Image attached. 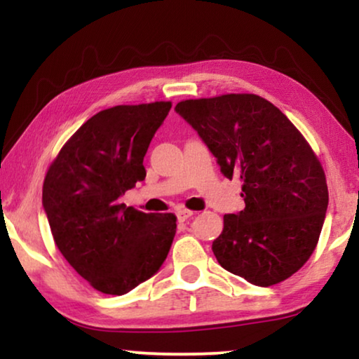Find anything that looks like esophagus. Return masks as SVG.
<instances>
[{
	"label": "esophagus",
	"mask_w": 359,
	"mask_h": 359,
	"mask_svg": "<svg viewBox=\"0 0 359 359\" xmlns=\"http://www.w3.org/2000/svg\"><path fill=\"white\" fill-rule=\"evenodd\" d=\"M193 210H188V209H178L176 210V219L180 220V222H184V220H188L189 217H193Z\"/></svg>",
	"instance_id": "obj_1"
}]
</instances>
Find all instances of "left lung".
<instances>
[{
    "label": "left lung",
    "instance_id": "left-lung-1",
    "mask_svg": "<svg viewBox=\"0 0 359 359\" xmlns=\"http://www.w3.org/2000/svg\"><path fill=\"white\" fill-rule=\"evenodd\" d=\"M175 111L198 132L245 209L224 215L212 242L220 266L255 286L292 276L311 258L328 205L325 173L291 121L257 95L186 100Z\"/></svg>",
    "mask_w": 359,
    "mask_h": 359
}]
</instances>
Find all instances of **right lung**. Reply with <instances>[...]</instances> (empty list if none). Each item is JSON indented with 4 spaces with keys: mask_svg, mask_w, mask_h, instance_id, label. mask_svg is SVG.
<instances>
[{
    "mask_svg": "<svg viewBox=\"0 0 359 359\" xmlns=\"http://www.w3.org/2000/svg\"><path fill=\"white\" fill-rule=\"evenodd\" d=\"M171 102L114 106L78 129L47 171L42 205L58 250L96 291L122 296L168 257L173 214H145L121 196L145 180L144 156Z\"/></svg>",
    "mask_w": 359,
    "mask_h": 359,
    "instance_id": "add662e5",
    "label": "right lung"
}]
</instances>
